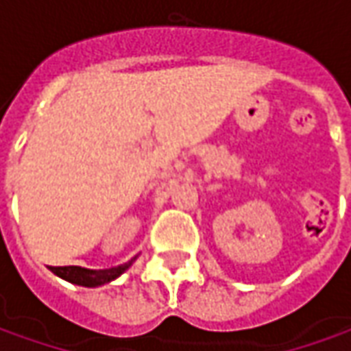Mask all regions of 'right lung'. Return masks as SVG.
Listing matches in <instances>:
<instances>
[{"label": "right lung", "instance_id": "add662e5", "mask_svg": "<svg viewBox=\"0 0 351 351\" xmlns=\"http://www.w3.org/2000/svg\"><path fill=\"white\" fill-rule=\"evenodd\" d=\"M130 262L117 265V267H109V269H86V267H77V265H56L52 267V271L56 276L64 277L68 281H72L75 285H84V287H97L103 283L113 281L115 277H119L125 269H127Z\"/></svg>", "mask_w": 351, "mask_h": 351}]
</instances>
